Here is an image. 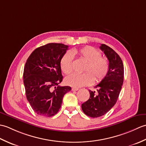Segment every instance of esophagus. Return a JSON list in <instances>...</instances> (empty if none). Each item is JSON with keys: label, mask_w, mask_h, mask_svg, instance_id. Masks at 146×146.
Listing matches in <instances>:
<instances>
[{"label": "esophagus", "mask_w": 146, "mask_h": 146, "mask_svg": "<svg viewBox=\"0 0 146 146\" xmlns=\"http://www.w3.org/2000/svg\"><path fill=\"white\" fill-rule=\"evenodd\" d=\"M71 90H72V91H78V88H75V87H73L72 88V89H71Z\"/></svg>", "instance_id": "1"}]
</instances>
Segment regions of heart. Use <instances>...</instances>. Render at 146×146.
Listing matches in <instances>:
<instances>
[{
    "label": "heart",
    "mask_w": 146,
    "mask_h": 146,
    "mask_svg": "<svg viewBox=\"0 0 146 146\" xmlns=\"http://www.w3.org/2000/svg\"><path fill=\"white\" fill-rule=\"evenodd\" d=\"M73 55H78L80 59L86 62L84 73L72 74L65 79L67 85L78 88L91 85L94 82H102L109 71L110 64L108 59L102 57L100 51L92 46H85L79 49H74L66 52L60 61V66L65 75H69L74 69Z\"/></svg>",
    "instance_id": "b5f03b06"
}]
</instances>
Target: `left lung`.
Listing matches in <instances>:
<instances>
[{"label": "left lung", "mask_w": 146, "mask_h": 146, "mask_svg": "<svg viewBox=\"0 0 146 146\" xmlns=\"http://www.w3.org/2000/svg\"><path fill=\"white\" fill-rule=\"evenodd\" d=\"M100 48L109 61V71L107 76L95 86L98 88L97 92L89 90L90 98L82 104L83 112L93 118L106 114L116 104L124 75L123 64L119 55L105 44H101Z\"/></svg>", "instance_id": "left-lung-1"}]
</instances>
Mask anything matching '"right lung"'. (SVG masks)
Instances as JSON below:
<instances>
[{
  "label": "right lung",
  "instance_id": "right-lung-1",
  "mask_svg": "<svg viewBox=\"0 0 146 146\" xmlns=\"http://www.w3.org/2000/svg\"><path fill=\"white\" fill-rule=\"evenodd\" d=\"M68 48L61 43H49L36 48L26 61L23 74L26 97L39 115L56 114L64 95L71 90L58 86L63 80L60 61Z\"/></svg>",
  "mask_w": 146,
  "mask_h": 146
}]
</instances>
